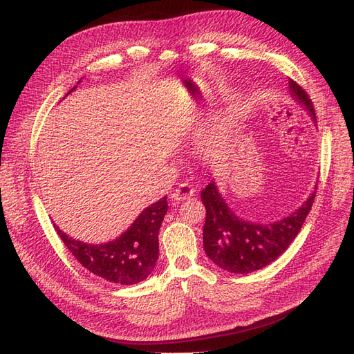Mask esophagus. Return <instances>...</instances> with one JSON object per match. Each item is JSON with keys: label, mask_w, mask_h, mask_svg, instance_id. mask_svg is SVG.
Wrapping results in <instances>:
<instances>
[{"label": "esophagus", "mask_w": 354, "mask_h": 354, "mask_svg": "<svg viewBox=\"0 0 354 354\" xmlns=\"http://www.w3.org/2000/svg\"><path fill=\"white\" fill-rule=\"evenodd\" d=\"M195 195V189L190 187L189 185L183 183L180 185L177 189L173 190V194H171V199L173 201H183V199H187L190 196Z\"/></svg>", "instance_id": "34e87169"}]
</instances>
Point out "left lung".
Masks as SVG:
<instances>
[{
  "label": "left lung",
  "mask_w": 354,
  "mask_h": 354,
  "mask_svg": "<svg viewBox=\"0 0 354 354\" xmlns=\"http://www.w3.org/2000/svg\"><path fill=\"white\" fill-rule=\"evenodd\" d=\"M289 93L304 106L316 122L313 103L306 90L289 80ZM315 196L316 192L285 218L270 224H260L238 217L220 195L216 183L211 181L201 192V199L207 209L203 250L223 270L241 274L260 270L282 255L292 243L312 209Z\"/></svg>",
  "instance_id": "obj_1"
}]
</instances>
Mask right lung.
Wrapping results in <instances>:
<instances>
[{"instance_id":"1","label":"right lung","mask_w":354,"mask_h":354,"mask_svg":"<svg viewBox=\"0 0 354 354\" xmlns=\"http://www.w3.org/2000/svg\"><path fill=\"white\" fill-rule=\"evenodd\" d=\"M167 209L164 196L145 208L120 238L100 245L72 239L56 224L55 229L71 254L93 274L112 283L134 285L145 281L155 269L159 254L158 233Z\"/></svg>"}]
</instances>
